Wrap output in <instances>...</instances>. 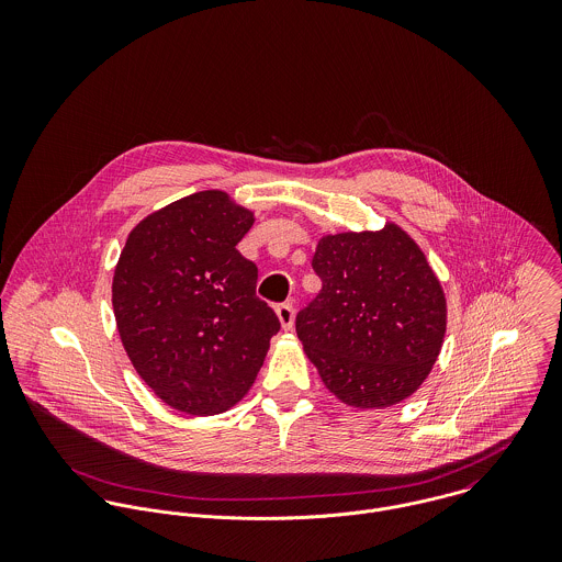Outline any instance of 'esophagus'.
<instances>
[{"mask_svg":"<svg viewBox=\"0 0 562 562\" xmlns=\"http://www.w3.org/2000/svg\"><path fill=\"white\" fill-rule=\"evenodd\" d=\"M274 312H277V316H279V321H281V326H283L285 330H290V328L294 326V307H292V303H281V305L274 307Z\"/></svg>","mask_w":562,"mask_h":562,"instance_id":"34e87169","label":"esophagus"}]
</instances>
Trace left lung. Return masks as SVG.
<instances>
[{"mask_svg": "<svg viewBox=\"0 0 562 562\" xmlns=\"http://www.w3.org/2000/svg\"><path fill=\"white\" fill-rule=\"evenodd\" d=\"M321 294L296 333L330 394L357 408L408 398L446 335V296L419 246L398 225L337 234L312 259Z\"/></svg>", "mask_w": 562, "mask_h": 562, "instance_id": "1", "label": "left lung"}]
</instances>
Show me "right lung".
<instances>
[{
    "label": "right lung",
    "mask_w": 562,
    "mask_h": 562,
    "mask_svg": "<svg viewBox=\"0 0 562 562\" xmlns=\"http://www.w3.org/2000/svg\"><path fill=\"white\" fill-rule=\"evenodd\" d=\"M252 212L205 190L154 212L119 257L112 307L121 341L160 401L223 413L263 366L277 314L255 296L257 266L236 248Z\"/></svg>",
    "instance_id": "1"
}]
</instances>
